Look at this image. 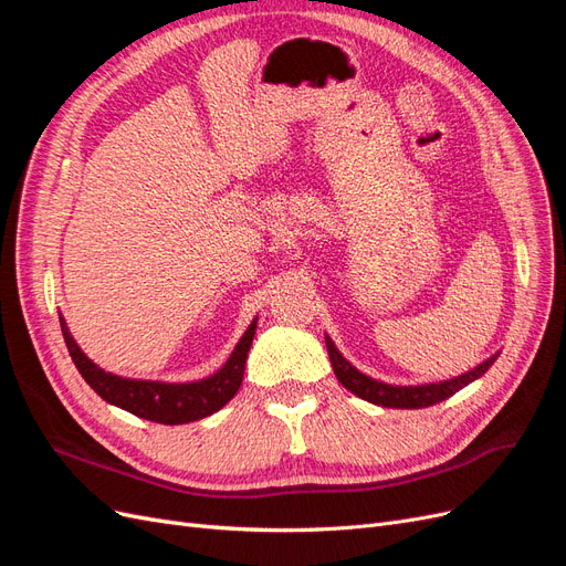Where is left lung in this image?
<instances>
[{
  "label": "left lung",
  "instance_id": "obj_1",
  "mask_svg": "<svg viewBox=\"0 0 566 566\" xmlns=\"http://www.w3.org/2000/svg\"><path fill=\"white\" fill-rule=\"evenodd\" d=\"M325 347H328V356L333 370L337 375V380L342 382V387H347L356 397H361L375 406L382 408H424V406H434L443 399L453 397L455 391H460L462 387H468L470 382H474L476 378L493 366L495 356L486 358L484 364H479L476 368L458 375V378L451 380H441V382H427V385H387L380 380H373L368 375H364L361 370H356L345 356L337 352V347L333 345V339L325 337Z\"/></svg>",
  "mask_w": 566,
  "mask_h": 566
}]
</instances>
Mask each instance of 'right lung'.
<instances>
[{
    "mask_svg": "<svg viewBox=\"0 0 566 566\" xmlns=\"http://www.w3.org/2000/svg\"><path fill=\"white\" fill-rule=\"evenodd\" d=\"M256 323L252 321L245 335L238 342L231 352L229 361L221 366L214 375L198 382H184V385H169V382H150V380H129L119 378V375L106 373L98 368L92 358L84 354L77 342L67 331L65 318L61 316V331L65 347L73 356V364L87 385L98 394L101 399L127 410L132 416H139L150 422L163 424H184L200 418H208L224 408L235 391L241 389L248 352L252 347Z\"/></svg>",
    "mask_w": 566,
    "mask_h": 566,
    "instance_id": "right-lung-1",
    "label": "right lung"
}]
</instances>
